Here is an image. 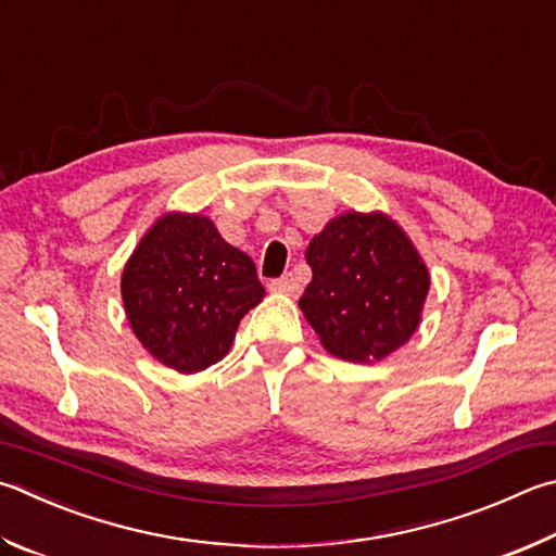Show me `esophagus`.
I'll list each match as a JSON object with an SVG mask.
<instances>
[{
	"label": "esophagus",
	"instance_id": "34e87169",
	"mask_svg": "<svg viewBox=\"0 0 556 556\" xmlns=\"http://www.w3.org/2000/svg\"><path fill=\"white\" fill-rule=\"evenodd\" d=\"M269 289L277 291V294H285V296H296L299 294V281H296L294 275H285V277L271 281Z\"/></svg>",
	"mask_w": 556,
	"mask_h": 556
}]
</instances>
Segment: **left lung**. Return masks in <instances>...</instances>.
I'll return each instance as SVG.
<instances>
[{
	"label": "left lung",
	"mask_w": 556,
	"mask_h": 556,
	"mask_svg": "<svg viewBox=\"0 0 556 556\" xmlns=\"http://www.w3.org/2000/svg\"><path fill=\"white\" fill-rule=\"evenodd\" d=\"M306 262L313 279L299 306L330 355L383 359L416 332L430 275L387 214L336 216L311 240Z\"/></svg>",
	"instance_id": "1"
}]
</instances>
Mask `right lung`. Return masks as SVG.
Masks as SVG:
<instances>
[{
  "label": "right lung",
  "mask_w": 556,
  "mask_h": 556,
  "mask_svg": "<svg viewBox=\"0 0 556 556\" xmlns=\"http://www.w3.org/2000/svg\"><path fill=\"white\" fill-rule=\"evenodd\" d=\"M136 338L181 375L216 365L233 345L240 318L265 287L255 262L201 214H165L140 238L121 275Z\"/></svg>",
  "instance_id": "obj_1"
}]
</instances>
